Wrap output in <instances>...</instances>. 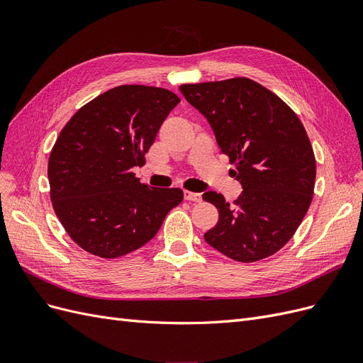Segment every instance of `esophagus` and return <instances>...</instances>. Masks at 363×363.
Listing matches in <instances>:
<instances>
[{"label":"esophagus","instance_id":"34e87169","mask_svg":"<svg viewBox=\"0 0 363 363\" xmlns=\"http://www.w3.org/2000/svg\"><path fill=\"white\" fill-rule=\"evenodd\" d=\"M184 200L194 201V203H200L203 199H201V195H200V194H195V192L186 191V192H184Z\"/></svg>","mask_w":363,"mask_h":363}]
</instances>
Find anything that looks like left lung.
Instances as JSON below:
<instances>
[{
	"label": "left lung",
	"mask_w": 363,
	"mask_h": 363,
	"mask_svg": "<svg viewBox=\"0 0 363 363\" xmlns=\"http://www.w3.org/2000/svg\"><path fill=\"white\" fill-rule=\"evenodd\" d=\"M180 92L213 128L233 164L242 194L225 201L203 199L218 208L206 242L238 262H257L283 248L312 203L316 162L304 125L281 98L247 77L182 84Z\"/></svg>",
	"instance_id": "left-lung-1"
}]
</instances>
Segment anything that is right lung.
<instances>
[{"instance_id":"obj_1","label":"right lung","mask_w":363,"mask_h":363,"mask_svg":"<svg viewBox=\"0 0 363 363\" xmlns=\"http://www.w3.org/2000/svg\"><path fill=\"white\" fill-rule=\"evenodd\" d=\"M180 103L155 86L113 87L77 111L60 131L48 160L50 196L74 242L116 259L156 236L179 188H150L135 167L145 164L162 123Z\"/></svg>"}]
</instances>
